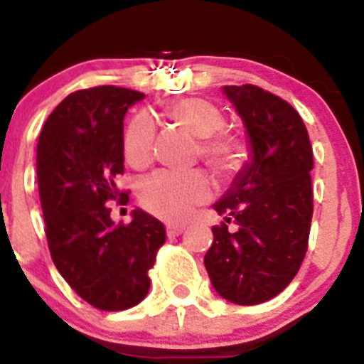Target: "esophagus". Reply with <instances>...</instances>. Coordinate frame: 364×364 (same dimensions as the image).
Instances as JSON below:
<instances>
[{"label": "esophagus", "instance_id": "obj_1", "mask_svg": "<svg viewBox=\"0 0 364 364\" xmlns=\"http://www.w3.org/2000/svg\"><path fill=\"white\" fill-rule=\"evenodd\" d=\"M183 232V225H178V223H167V236L168 237H174V236H179V234Z\"/></svg>", "mask_w": 364, "mask_h": 364}]
</instances>
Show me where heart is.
<instances>
[{
    "label": "heart",
    "instance_id": "1",
    "mask_svg": "<svg viewBox=\"0 0 364 364\" xmlns=\"http://www.w3.org/2000/svg\"><path fill=\"white\" fill-rule=\"evenodd\" d=\"M165 114L200 139V156L218 174L236 171L245 156V144L237 135L222 132L223 112L204 98H179L165 105ZM155 127L148 114H137L124 132V156L134 167L151 160ZM211 188L199 171H159L141 185V200L149 211L171 220L190 215L193 205L208 200Z\"/></svg>",
    "mask_w": 364,
    "mask_h": 364
}]
</instances>
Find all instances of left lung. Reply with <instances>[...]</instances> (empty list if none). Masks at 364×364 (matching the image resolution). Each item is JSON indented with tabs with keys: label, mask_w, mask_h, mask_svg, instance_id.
Returning a JSON list of instances; mask_svg holds the SVG:
<instances>
[{
	"label": "left lung",
	"mask_w": 364,
	"mask_h": 364,
	"mask_svg": "<svg viewBox=\"0 0 364 364\" xmlns=\"http://www.w3.org/2000/svg\"><path fill=\"white\" fill-rule=\"evenodd\" d=\"M247 128L250 155L215 211L234 219L213 227L204 255L213 287L236 304L278 296L299 271L308 248L314 151L306 127L289 102L253 84L223 86Z\"/></svg>",
	"instance_id": "1"
}]
</instances>
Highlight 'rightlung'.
I'll return each mask as SVG.
<instances>
[{
	"label": "right lung",
	"instance_id": "1",
	"mask_svg": "<svg viewBox=\"0 0 364 364\" xmlns=\"http://www.w3.org/2000/svg\"><path fill=\"white\" fill-rule=\"evenodd\" d=\"M139 91L97 86L68 95L47 117L36 146V179L50 257L61 277L98 310L135 306L149 291L148 271L165 227L142 209L114 223L109 200L128 203L123 119Z\"/></svg>",
	"mask_w": 364,
	"mask_h": 364
}]
</instances>
